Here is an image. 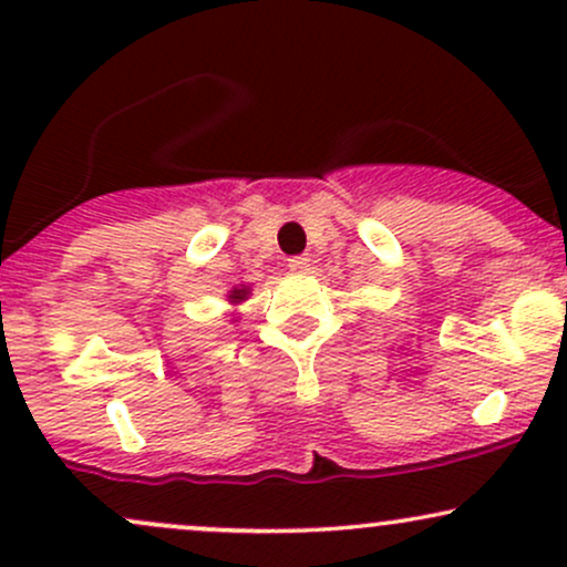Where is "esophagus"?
I'll use <instances>...</instances> for the list:
<instances>
[{
    "mask_svg": "<svg viewBox=\"0 0 567 567\" xmlns=\"http://www.w3.org/2000/svg\"><path fill=\"white\" fill-rule=\"evenodd\" d=\"M311 266V258L309 256H292L288 258V269L292 271V275H306Z\"/></svg>",
    "mask_w": 567,
    "mask_h": 567,
    "instance_id": "esophagus-1",
    "label": "esophagus"
}]
</instances>
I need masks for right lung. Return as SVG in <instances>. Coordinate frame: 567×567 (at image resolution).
Here are the masks:
<instances>
[{
	"label": "right lung",
	"mask_w": 567,
	"mask_h": 567,
	"mask_svg": "<svg viewBox=\"0 0 567 567\" xmlns=\"http://www.w3.org/2000/svg\"><path fill=\"white\" fill-rule=\"evenodd\" d=\"M247 296H250V288H247V285H243V288L229 290V301L231 303H243V301H247Z\"/></svg>",
	"instance_id": "right-lung-1"
}]
</instances>
